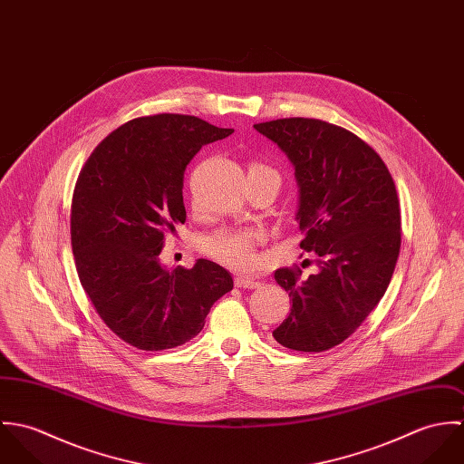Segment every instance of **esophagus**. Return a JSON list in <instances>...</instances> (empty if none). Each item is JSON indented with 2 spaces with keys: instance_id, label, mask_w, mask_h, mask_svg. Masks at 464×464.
Returning a JSON list of instances; mask_svg holds the SVG:
<instances>
[{
  "instance_id": "esophagus-1",
  "label": "esophagus",
  "mask_w": 464,
  "mask_h": 464,
  "mask_svg": "<svg viewBox=\"0 0 464 464\" xmlns=\"http://www.w3.org/2000/svg\"><path fill=\"white\" fill-rule=\"evenodd\" d=\"M234 284H236V287H243V289H256V287L261 285L259 280H254V278H248V276H241V275H237L234 278Z\"/></svg>"
}]
</instances>
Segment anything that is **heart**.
I'll return each mask as SVG.
<instances>
[{"label":"heart","instance_id":"obj_1","mask_svg":"<svg viewBox=\"0 0 464 464\" xmlns=\"http://www.w3.org/2000/svg\"><path fill=\"white\" fill-rule=\"evenodd\" d=\"M252 171H271L278 177V173L265 164H254ZM261 243V234L246 228H219L201 239V250L230 269L248 271L256 267L259 256L257 246Z\"/></svg>","mask_w":464,"mask_h":464}]
</instances>
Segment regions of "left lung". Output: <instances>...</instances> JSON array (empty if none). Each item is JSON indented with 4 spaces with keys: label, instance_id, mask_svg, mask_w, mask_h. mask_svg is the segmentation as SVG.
I'll return each instance as SVG.
<instances>
[{
    "label": "left lung",
    "instance_id": "8db88e82",
    "mask_svg": "<svg viewBox=\"0 0 464 464\" xmlns=\"http://www.w3.org/2000/svg\"><path fill=\"white\" fill-rule=\"evenodd\" d=\"M291 159L300 186V248L318 271L278 267L293 307L273 331L285 348L325 352L361 327L384 296L401 243L400 201L381 155L343 127L313 118L254 125Z\"/></svg>",
    "mask_w": 464,
    "mask_h": 464
}]
</instances>
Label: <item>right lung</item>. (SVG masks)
Here are the masks:
<instances>
[{
  "label": "right lung",
  "instance_id": "add662e5",
  "mask_svg": "<svg viewBox=\"0 0 464 464\" xmlns=\"http://www.w3.org/2000/svg\"><path fill=\"white\" fill-rule=\"evenodd\" d=\"M197 116L135 118L85 160L71 201V246L80 284L98 316L139 350L188 343L225 293L230 273L212 261L166 269V234L186 221L184 171L203 144L225 139Z\"/></svg>",
  "mask_w": 464,
  "mask_h": 464
}]
</instances>
